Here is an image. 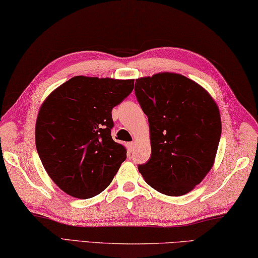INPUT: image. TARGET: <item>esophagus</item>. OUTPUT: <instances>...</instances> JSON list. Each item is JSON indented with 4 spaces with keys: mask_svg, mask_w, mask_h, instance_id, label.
<instances>
[{
    "mask_svg": "<svg viewBox=\"0 0 258 258\" xmlns=\"http://www.w3.org/2000/svg\"><path fill=\"white\" fill-rule=\"evenodd\" d=\"M128 148H129L130 150L135 149V143H134V141H133V143H128Z\"/></svg>",
    "mask_w": 258,
    "mask_h": 258,
    "instance_id": "obj_1",
    "label": "esophagus"
}]
</instances>
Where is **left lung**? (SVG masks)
I'll return each mask as SVG.
<instances>
[{"label": "left lung", "instance_id": "left-lung-1", "mask_svg": "<svg viewBox=\"0 0 258 258\" xmlns=\"http://www.w3.org/2000/svg\"><path fill=\"white\" fill-rule=\"evenodd\" d=\"M136 97L148 117L151 157L139 172L150 187L182 196L206 177L217 154L222 120L212 96L185 76L139 78Z\"/></svg>", "mask_w": 258, "mask_h": 258}]
</instances>
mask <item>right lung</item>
Here are the masks:
<instances>
[{"label": "right lung", "mask_w": 258, "mask_h": 258, "mask_svg": "<svg viewBox=\"0 0 258 258\" xmlns=\"http://www.w3.org/2000/svg\"><path fill=\"white\" fill-rule=\"evenodd\" d=\"M135 80L77 76L52 91L40 108L35 145L45 171L61 190L87 199L103 191L127 158L113 141L112 108Z\"/></svg>", "instance_id": "obj_1"}]
</instances>
